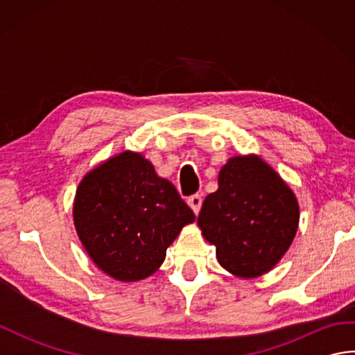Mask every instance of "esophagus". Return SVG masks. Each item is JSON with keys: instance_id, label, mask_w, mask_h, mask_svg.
I'll return each mask as SVG.
<instances>
[{"instance_id": "obj_1", "label": "esophagus", "mask_w": 355, "mask_h": 355, "mask_svg": "<svg viewBox=\"0 0 355 355\" xmlns=\"http://www.w3.org/2000/svg\"><path fill=\"white\" fill-rule=\"evenodd\" d=\"M187 205L191 206V209L195 214H198L201 209V205H202V197L200 193H195V195H192V197L187 198Z\"/></svg>"}]
</instances>
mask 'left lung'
Masks as SVG:
<instances>
[{
    "instance_id": "1",
    "label": "left lung",
    "mask_w": 355,
    "mask_h": 355,
    "mask_svg": "<svg viewBox=\"0 0 355 355\" xmlns=\"http://www.w3.org/2000/svg\"><path fill=\"white\" fill-rule=\"evenodd\" d=\"M198 225L221 266L258 277L281 261L299 225V205L284 180L256 155L232 157L209 193Z\"/></svg>"
}]
</instances>
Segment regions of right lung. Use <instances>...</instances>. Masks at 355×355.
Here are the masks:
<instances>
[{
  "label": "right lung",
  "instance_id": "add662e5",
  "mask_svg": "<svg viewBox=\"0 0 355 355\" xmlns=\"http://www.w3.org/2000/svg\"><path fill=\"white\" fill-rule=\"evenodd\" d=\"M73 218L89 258L103 273L123 282L155 273L180 230L195 221L173 184L131 150L82 178Z\"/></svg>",
  "mask_w": 355,
  "mask_h": 355
}]
</instances>
